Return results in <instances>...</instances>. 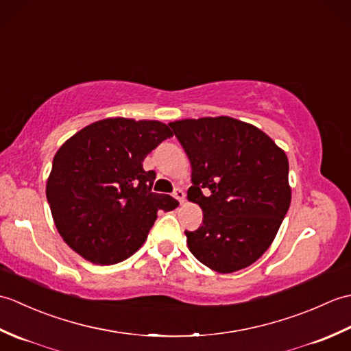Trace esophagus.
<instances>
[{"instance_id": "obj_1", "label": "esophagus", "mask_w": 351, "mask_h": 351, "mask_svg": "<svg viewBox=\"0 0 351 351\" xmlns=\"http://www.w3.org/2000/svg\"><path fill=\"white\" fill-rule=\"evenodd\" d=\"M173 197L180 200V202L182 204V202H184V199H185V193H184V190H182V189H180V187L175 189V191H173Z\"/></svg>"}]
</instances>
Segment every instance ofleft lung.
<instances>
[{"label":"left lung","mask_w":351,"mask_h":351,"mask_svg":"<svg viewBox=\"0 0 351 351\" xmlns=\"http://www.w3.org/2000/svg\"><path fill=\"white\" fill-rule=\"evenodd\" d=\"M169 126L191 162L189 199L204 211L202 226L185 230L190 252L219 273L249 267L270 247L291 204L285 152L228 116Z\"/></svg>","instance_id":"8db88e82"}]
</instances>
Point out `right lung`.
Masks as SVG:
<instances>
[{"label":"right lung","mask_w":351,"mask_h":351,"mask_svg":"<svg viewBox=\"0 0 351 351\" xmlns=\"http://www.w3.org/2000/svg\"><path fill=\"white\" fill-rule=\"evenodd\" d=\"M173 132L158 121L114 117L86 126L52 160L47 199L66 244L93 264L130 258L147 238L158 211L178 200L152 193L149 152Z\"/></svg>","instance_id":"add662e5"}]
</instances>
